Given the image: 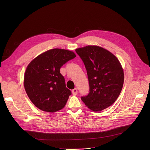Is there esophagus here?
Masks as SVG:
<instances>
[{"mask_svg":"<svg viewBox=\"0 0 150 150\" xmlns=\"http://www.w3.org/2000/svg\"><path fill=\"white\" fill-rule=\"evenodd\" d=\"M72 93L74 96H76L77 93V89L76 88L72 90Z\"/></svg>","mask_w":150,"mask_h":150,"instance_id":"esophagus-1","label":"esophagus"}]
</instances>
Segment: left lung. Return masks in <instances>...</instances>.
Returning <instances> with one entry per match:
<instances>
[{
  "label": "left lung",
  "mask_w": 150,
  "mask_h": 150,
  "mask_svg": "<svg viewBox=\"0 0 150 150\" xmlns=\"http://www.w3.org/2000/svg\"><path fill=\"white\" fill-rule=\"evenodd\" d=\"M86 67L89 92L81 98L93 111L112 105L119 96L124 80L122 66L117 58L107 50L88 45L76 50Z\"/></svg>",
  "instance_id": "1"
}]
</instances>
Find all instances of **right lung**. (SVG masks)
Segmentation results:
<instances>
[{"label":"right lung","instance_id":"obj_1","mask_svg":"<svg viewBox=\"0 0 150 150\" xmlns=\"http://www.w3.org/2000/svg\"><path fill=\"white\" fill-rule=\"evenodd\" d=\"M76 57L73 51L54 48L39 55L28 64L23 84L29 98L36 107L51 112L64 107L71 92L66 87L60 69Z\"/></svg>","mask_w":150,"mask_h":150}]
</instances>
